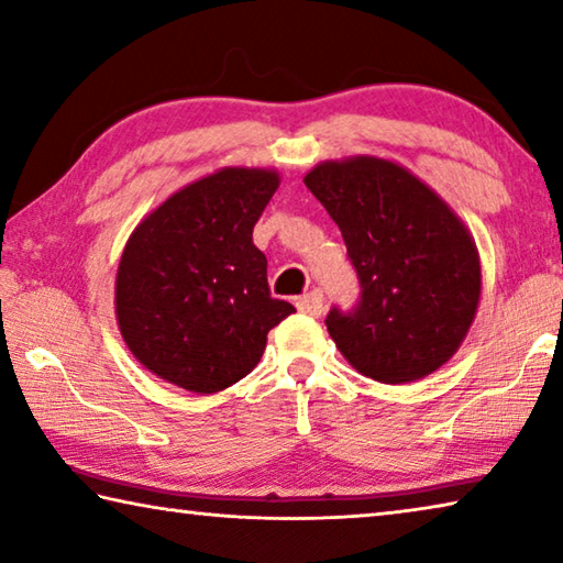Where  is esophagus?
I'll return each mask as SVG.
<instances>
[{
  "mask_svg": "<svg viewBox=\"0 0 563 563\" xmlns=\"http://www.w3.org/2000/svg\"><path fill=\"white\" fill-rule=\"evenodd\" d=\"M298 310L302 316H310V318H320L322 312H325V298H322V290H310L308 295H302L298 300Z\"/></svg>",
  "mask_w": 563,
  "mask_h": 563,
  "instance_id": "obj_1",
  "label": "esophagus"
}]
</instances>
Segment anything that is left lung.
I'll return each instance as SVG.
<instances>
[{
  "label": "left lung",
  "instance_id": "8db88e82",
  "mask_svg": "<svg viewBox=\"0 0 563 563\" xmlns=\"http://www.w3.org/2000/svg\"><path fill=\"white\" fill-rule=\"evenodd\" d=\"M305 186L325 206L360 283L350 310L325 325L365 377L412 383L450 360L470 330L482 290L476 245L432 188L383 158L320 164Z\"/></svg>",
  "mask_w": 563,
  "mask_h": 563
}]
</instances>
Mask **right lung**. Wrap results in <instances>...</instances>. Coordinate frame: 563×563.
<instances>
[{
  "label": "right lung",
  "instance_id": "add662e5",
  "mask_svg": "<svg viewBox=\"0 0 563 563\" xmlns=\"http://www.w3.org/2000/svg\"><path fill=\"white\" fill-rule=\"evenodd\" d=\"M278 174L223 168L161 203L129 238L117 275L121 335L141 365L211 395L258 365L295 308L275 300L253 228Z\"/></svg>",
  "mask_w": 563,
  "mask_h": 563
}]
</instances>
